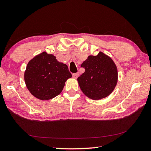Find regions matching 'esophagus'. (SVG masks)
<instances>
[{"label": "esophagus", "mask_w": 151, "mask_h": 151, "mask_svg": "<svg viewBox=\"0 0 151 151\" xmlns=\"http://www.w3.org/2000/svg\"><path fill=\"white\" fill-rule=\"evenodd\" d=\"M79 76V73H75V74H72V77H74V79H77V77Z\"/></svg>", "instance_id": "esophagus-1"}]
</instances>
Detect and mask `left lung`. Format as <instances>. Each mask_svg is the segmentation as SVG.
I'll return each mask as SVG.
<instances>
[{"label":"left lung","instance_id":"8db88e82","mask_svg":"<svg viewBox=\"0 0 151 151\" xmlns=\"http://www.w3.org/2000/svg\"><path fill=\"white\" fill-rule=\"evenodd\" d=\"M81 67L85 72L77 81L85 95L99 100L113 91L117 82V70L110 57L100 52L96 56H89Z\"/></svg>","mask_w":151,"mask_h":151}]
</instances>
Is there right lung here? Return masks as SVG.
<instances>
[{"instance_id":"obj_1","label":"right lung","mask_w":151,"mask_h":151,"mask_svg":"<svg viewBox=\"0 0 151 151\" xmlns=\"http://www.w3.org/2000/svg\"><path fill=\"white\" fill-rule=\"evenodd\" d=\"M72 77L67 65L56 57L43 52L28 62L25 81L30 92L40 100H47L58 95L65 83Z\"/></svg>"}]
</instances>
